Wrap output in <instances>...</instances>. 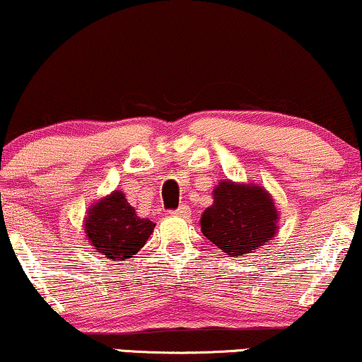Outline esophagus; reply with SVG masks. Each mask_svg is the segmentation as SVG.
Returning <instances> with one entry per match:
<instances>
[{
  "label": "esophagus",
  "instance_id": "34e87169",
  "mask_svg": "<svg viewBox=\"0 0 362 362\" xmlns=\"http://www.w3.org/2000/svg\"><path fill=\"white\" fill-rule=\"evenodd\" d=\"M172 214H175V216H184V218H187V216H190V209L187 206H180L178 207V209H175V211H172Z\"/></svg>",
  "mask_w": 362,
  "mask_h": 362
}]
</instances>
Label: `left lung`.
I'll return each instance as SVG.
<instances>
[{
  "label": "left lung",
  "instance_id": "1",
  "mask_svg": "<svg viewBox=\"0 0 362 362\" xmlns=\"http://www.w3.org/2000/svg\"><path fill=\"white\" fill-rule=\"evenodd\" d=\"M213 199L201 216V231L228 255L257 252L279 230V211L265 187L226 178L213 189Z\"/></svg>",
  "mask_w": 362,
  "mask_h": 362
}]
</instances>
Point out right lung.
Returning a JSON list of instances; mask_svg holds the SVG:
<instances>
[{"label": "right lung", "mask_w": 362, "mask_h": 362, "mask_svg": "<svg viewBox=\"0 0 362 362\" xmlns=\"http://www.w3.org/2000/svg\"><path fill=\"white\" fill-rule=\"evenodd\" d=\"M156 224L139 218L122 190H114L88 207L83 230L95 252L109 260H129L148 242Z\"/></svg>", "instance_id": "obj_1"}]
</instances>
